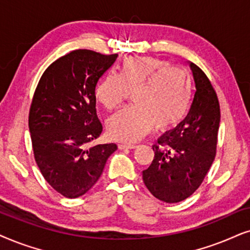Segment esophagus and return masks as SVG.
<instances>
[{"instance_id": "34e87169", "label": "esophagus", "mask_w": 250, "mask_h": 250, "mask_svg": "<svg viewBox=\"0 0 250 250\" xmlns=\"http://www.w3.org/2000/svg\"><path fill=\"white\" fill-rule=\"evenodd\" d=\"M119 148L120 149H132V148H136V145L135 144H119Z\"/></svg>"}]
</instances>
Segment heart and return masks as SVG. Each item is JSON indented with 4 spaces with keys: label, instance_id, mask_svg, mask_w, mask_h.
Wrapping results in <instances>:
<instances>
[{
    "label": "heart",
    "instance_id": "b5f03b06",
    "mask_svg": "<svg viewBox=\"0 0 250 250\" xmlns=\"http://www.w3.org/2000/svg\"><path fill=\"white\" fill-rule=\"evenodd\" d=\"M132 92L134 106L107 121L116 141L136 142L153 128L168 130L185 118L192 97L191 79L181 67L153 57L123 59L119 73L106 74L95 88V97L107 111L118 107Z\"/></svg>",
    "mask_w": 250,
    "mask_h": 250
}]
</instances>
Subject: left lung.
I'll return each mask as SVG.
<instances>
[{
	"instance_id": "8db88e82",
	"label": "left lung",
	"mask_w": 250,
	"mask_h": 250,
	"mask_svg": "<svg viewBox=\"0 0 250 250\" xmlns=\"http://www.w3.org/2000/svg\"><path fill=\"white\" fill-rule=\"evenodd\" d=\"M195 92L191 108L176 128L153 145L154 159L143 181L148 191L167 204L185 200L197 191L216 154L221 111L207 75L189 62Z\"/></svg>"
}]
</instances>
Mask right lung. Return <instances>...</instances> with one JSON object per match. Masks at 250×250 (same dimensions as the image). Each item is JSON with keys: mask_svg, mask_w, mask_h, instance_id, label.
Instances as JSON below:
<instances>
[{"mask_svg": "<svg viewBox=\"0 0 250 250\" xmlns=\"http://www.w3.org/2000/svg\"><path fill=\"white\" fill-rule=\"evenodd\" d=\"M116 58L74 50L53 62L36 86L28 118L34 158L49 185L66 198L85 194L118 149L114 143L88 147L103 131L95 88Z\"/></svg>", "mask_w": 250, "mask_h": 250, "instance_id": "obj_1", "label": "right lung"}]
</instances>
